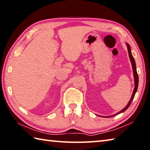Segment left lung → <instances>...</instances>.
<instances>
[{"label":"left lung","mask_w":150,"mask_h":150,"mask_svg":"<svg viewBox=\"0 0 150 150\" xmlns=\"http://www.w3.org/2000/svg\"><path fill=\"white\" fill-rule=\"evenodd\" d=\"M126 45L127 47V49H128V52H129V58H130V62H131L132 64V71H133V75H134V91H133V93L132 94V96H131V98H130V101L128 103V104L127 105L126 107H125L124 109H122V110L120 111H119L118 113H117L115 114H114L113 115H111V116H108L109 117H113V116H115L117 115H118V114L124 112L125 111H126L128 108L129 107L130 103H131L132 100L134 99V97L135 96V94L136 92L137 91V89H138V73L137 71V67H136V63H135V60L134 58H133V56L132 55V53H131V50H130V45L128 44V43H126Z\"/></svg>","instance_id":"left-lung-1"}]
</instances>
